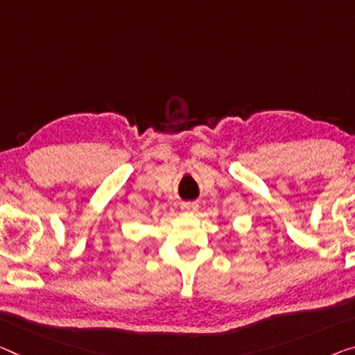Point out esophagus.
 Here are the masks:
<instances>
[{
    "mask_svg": "<svg viewBox=\"0 0 355 355\" xmlns=\"http://www.w3.org/2000/svg\"><path fill=\"white\" fill-rule=\"evenodd\" d=\"M182 209L185 212H196L198 211V203L196 201H185V203H182Z\"/></svg>",
    "mask_w": 355,
    "mask_h": 355,
    "instance_id": "34e87169",
    "label": "esophagus"
}]
</instances>
